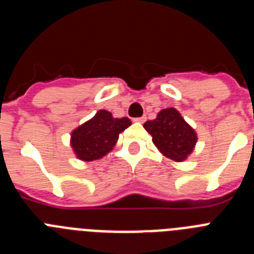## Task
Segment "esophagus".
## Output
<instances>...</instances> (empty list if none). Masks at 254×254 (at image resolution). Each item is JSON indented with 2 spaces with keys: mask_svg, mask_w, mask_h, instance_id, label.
<instances>
[{
  "mask_svg": "<svg viewBox=\"0 0 254 254\" xmlns=\"http://www.w3.org/2000/svg\"><path fill=\"white\" fill-rule=\"evenodd\" d=\"M145 121H146V117L145 116L140 117V118H134V122H138V123H143Z\"/></svg>",
  "mask_w": 254,
  "mask_h": 254,
  "instance_id": "esophagus-1",
  "label": "esophagus"
}]
</instances>
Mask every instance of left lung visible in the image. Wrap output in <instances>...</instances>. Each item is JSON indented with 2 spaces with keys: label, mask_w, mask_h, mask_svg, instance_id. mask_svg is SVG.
<instances>
[{
  "label": "left lung",
  "mask_w": 254,
  "mask_h": 254,
  "mask_svg": "<svg viewBox=\"0 0 254 254\" xmlns=\"http://www.w3.org/2000/svg\"><path fill=\"white\" fill-rule=\"evenodd\" d=\"M143 128L152 136L156 149L170 160L178 163L187 160L196 146V131L176 108L160 111L155 120L143 125Z\"/></svg>",
  "instance_id": "1"
}]
</instances>
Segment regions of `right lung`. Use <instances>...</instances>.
I'll list each match as a JSON object with an SVG mask.
<instances>
[{
  "label": "right lung",
  "instance_id": "1",
  "mask_svg": "<svg viewBox=\"0 0 254 254\" xmlns=\"http://www.w3.org/2000/svg\"><path fill=\"white\" fill-rule=\"evenodd\" d=\"M131 125L127 117L114 118L111 112L100 109L91 120L71 132L69 143L80 160H98L113 150L121 132Z\"/></svg>",
  "mask_w": 254,
  "mask_h": 254
}]
</instances>
